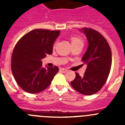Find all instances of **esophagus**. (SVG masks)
Listing matches in <instances>:
<instances>
[{"mask_svg": "<svg viewBox=\"0 0 125 125\" xmlns=\"http://www.w3.org/2000/svg\"><path fill=\"white\" fill-rule=\"evenodd\" d=\"M60 71H61V72L64 73L67 72V71H68V70H67L66 69H65V68H61Z\"/></svg>", "mask_w": 125, "mask_h": 125, "instance_id": "esophagus-1", "label": "esophagus"}]
</instances>
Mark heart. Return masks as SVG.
<instances>
[{
  "label": "heart",
  "instance_id": "heart-1",
  "mask_svg": "<svg viewBox=\"0 0 125 125\" xmlns=\"http://www.w3.org/2000/svg\"><path fill=\"white\" fill-rule=\"evenodd\" d=\"M71 43H72L73 46L78 44H83V41L80 37L72 36V37H71Z\"/></svg>",
  "mask_w": 125,
  "mask_h": 125
}]
</instances>
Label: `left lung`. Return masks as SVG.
<instances>
[{
    "instance_id": "8db88e82",
    "label": "left lung",
    "mask_w": 125,
    "mask_h": 125,
    "mask_svg": "<svg viewBox=\"0 0 125 125\" xmlns=\"http://www.w3.org/2000/svg\"><path fill=\"white\" fill-rule=\"evenodd\" d=\"M81 30L89 43L82 58L87 68L83 76L76 73L71 84L81 94L92 95L100 91L108 79L112 62L111 51L106 39L99 32L87 27Z\"/></svg>"
}]
</instances>
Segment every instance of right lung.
Listing matches in <instances>:
<instances>
[{"mask_svg":"<svg viewBox=\"0 0 125 125\" xmlns=\"http://www.w3.org/2000/svg\"><path fill=\"white\" fill-rule=\"evenodd\" d=\"M60 31L37 29L29 32L15 44L11 58L14 79L24 91L38 93L49 86L59 68H44L41 59L52 52Z\"/></svg>","mask_w":125,"mask_h":125,"instance_id":"add662e5","label":"right lung"}]
</instances>
